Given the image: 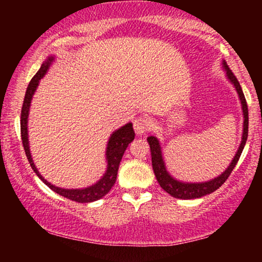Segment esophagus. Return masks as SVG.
<instances>
[{
	"mask_svg": "<svg viewBox=\"0 0 262 262\" xmlns=\"http://www.w3.org/2000/svg\"><path fill=\"white\" fill-rule=\"evenodd\" d=\"M134 128H135L136 134L139 135V136L145 134V132H148L149 131V121H148V119H145L144 117L136 118L135 121H134Z\"/></svg>",
	"mask_w": 262,
	"mask_h": 262,
	"instance_id": "34e87169",
	"label": "esophagus"
}]
</instances>
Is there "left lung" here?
<instances>
[{"label":"left lung","mask_w":262,"mask_h":262,"mask_svg":"<svg viewBox=\"0 0 262 262\" xmlns=\"http://www.w3.org/2000/svg\"><path fill=\"white\" fill-rule=\"evenodd\" d=\"M223 68L227 73L228 80L234 84V87L237 92L239 101H241L242 106V112H243V132H242V141L241 144L238 146V150L236 151V155L232 159L231 163L229 164V167L222 173L220 177L212 179V180L205 181V182H182L179 181L177 179H174L171 175L167 171L166 164H164L162 151H161V145L159 139L155 136H150L148 137V143L150 145V151H151V163H152V169L155 173V177L159 181L161 187H162L167 193H169L171 196L178 199H195L204 196L206 194H210L221 187L222 185L227 181L229 175L231 174L232 169H234L237 161L241 156L245 148L247 137H248V106H247V101L243 94L241 85L237 78L234 75V73L230 70V68L227 66V63L223 62Z\"/></svg>","instance_id":"1"}]
</instances>
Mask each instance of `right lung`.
Here are the masks:
<instances>
[{
    "instance_id": "1",
    "label": "right lung",
    "mask_w": 262,
    "mask_h": 262,
    "mask_svg": "<svg viewBox=\"0 0 262 262\" xmlns=\"http://www.w3.org/2000/svg\"><path fill=\"white\" fill-rule=\"evenodd\" d=\"M55 59V57L51 56L41 64L40 69L38 70V73L34 75L32 78L30 84H28L26 94H25L23 108H21V120H20V126H21V139H23V144L25 152H26L27 160L30 162L32 169L34 170V173L38 175L39 179L44 182V184L52 189L53 192L58 193L62 196L74 200L77 203H92L95 200L101 199L102 196H105L107 193L111 191V188L113 187V185L116 184L117 180V174L118 169H119V164L123 157L125 150H126L127 145L135 139V131L132 127V124L128 123L120 128H118L117 131H114L108 139V144H107L106 149V161H107V170L103 174V177L96 182V184L89 186L85 188H78V189H67V188H60L57 186H53L50 184L49 181H46L44 178L41 177L39 173L37 167L33 163L32 160L31 151H30V144H28V131H27V119H28V112H30V106L32 98H33L34 92L37 91V87L39 84V80L44 76L46 71L49 70L50 66Z\"/></svg>"
}]
</instances>
